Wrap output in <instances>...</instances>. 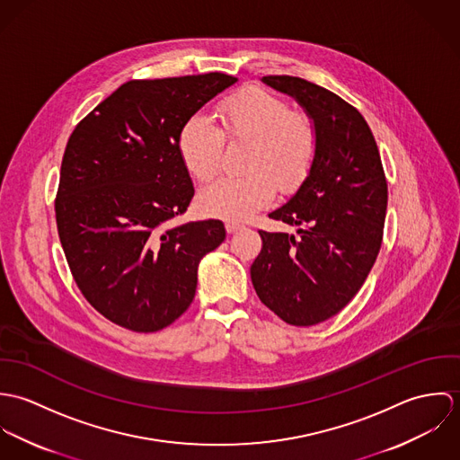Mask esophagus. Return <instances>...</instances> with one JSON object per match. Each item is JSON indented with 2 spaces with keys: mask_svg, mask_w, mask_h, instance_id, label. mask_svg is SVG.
Here are the masks:
<instances>
[{
  "mask_svg": "<svg viewBox=\"0 0 460 460\" xmlns=\"http://www.w3.org/2000/svg\"><path fill=\"white\" fill-rule=\"evenodd\" d=\"M225 226H226V232H228V234H235V232H239V230L244 228L241 223H235V221H226Z\"/></svg>",
  "mask_w": 460,
  "mask_h": 460,
  "instance_id": "esophagus-1",
  "label": "esophagus"
}]
</instances>
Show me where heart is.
I'll return each mask as SVG.
<instances>
[{
  "label": "heart",
  "instance_id": "b5f03b06",
  "mask_svg": "<svg viewBox=\"0 0 460 460\" xmlns=\"http://www.w3.org/2000/svg\"><path fill=\"white\" fill-rule=\"evenodd\" d=\"M219 128L203 113L186 119L177 150L188 173L199 182L212 179L223 159L225 139H252L248 175H223L198 195L199 210L228 221H244L274 195L294 191L315 157L317 134L312 122L290 110L278 95L244 86L217 106Z\"/></svg>",
  "mask_w": 460,
  "mask_h": 460
}]
</instances>
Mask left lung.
<instances>
[{
    "mask_svg": "<svg viewBox=\"0 0 460 460\" xmlns=\"http://www.w3.org/2000/svg\"><path fill=\"white\" fill-rule=\"evenodd\" d=\"M314 122L317 150L297 193L269 217L297 234L263 232L252 281L263 305L292 326L336 315L365 283L383 243L388 182L363 115L326 88L292 75H263Z\"/></svg>",
    "mask_w": 460,
    "mask_h": 460,
    "instance_id": "1",
    "label": "left lung"
}]
</instances>
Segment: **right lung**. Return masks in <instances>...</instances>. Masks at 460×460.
<instances>
[{"instance_id":"obj_1","label":"right lung","mask_w":460,"mask_h":460,"mask_svg":"<svg viewBox=\"0 0 460 460\" xmlns=\"http://www.w3.org/2000/svg\"><path fill=\"white\" fill-rule=\"evenodd\" d=\"M235 81L223 72L128 81L66 141L55 199L60 243L81 294L122 328L175 323L193 303L198 263L225 241L217 219L170 221L195 195L177 134Z\"/></svg>"}]
</instances>
